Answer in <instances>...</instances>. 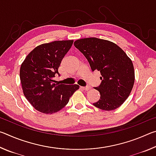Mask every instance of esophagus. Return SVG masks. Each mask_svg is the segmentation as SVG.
Wrapping results in <instances>:
<instances>
[{
    "mask_svg": "<svg viewBox=\"0 0 156 156\" xmlns=\"http://www.w3.org/2000/svg\"><path fill=\"white\" fill-rule=\"evenodd\" d=\"M81 89H83L85 91H89V89H91V87H81Z\"/></svg>",
    "mask_w": 156,
    "mask_h": 156,
    "instance_id": "obj_1",
    "label": "esophagus"
}]
</instances>
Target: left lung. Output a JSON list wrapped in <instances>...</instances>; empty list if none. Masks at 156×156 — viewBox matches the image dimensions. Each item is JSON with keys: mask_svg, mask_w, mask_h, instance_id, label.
<instances>
[{"mask_svg": "<svg viewBox=\"0 0 156 156\" xmlns=\"http://www.w3.org/2000/svg\"><path fill=\"white\" fill-rule=\"evenodd\" d=\"M74 46L87 59L91 70L100 72L102 80L95 89L100 94L93 105L105 111H112L122 105L129 97L135 80L131 60L112 42L97 38H82Z\"/></svg>", "mask_w": 156, "mask_h": 156, "instance_id": "8db88e82", "label": "left lung"}]
</instances>
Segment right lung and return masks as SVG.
Segmentation results:
<instances>
[{"label": "right lung", "instance_id": "add662e5", "mask_svg": "<svg viewBox=\"0 0 156 156\" xmlns=\"http://www.w3.org/2000/svg\"><path fill=\"white\" fill-rule=\"evenodd\" d=\"M73 40L42 44L34 48L23 62L20 79L25 96L36 110L46 114L65 107L79 89L78 84H60L54 80L58 67L72 46Z\"/></svg>", "mask_w": 156, "mask_h": 156}]
</instances>
